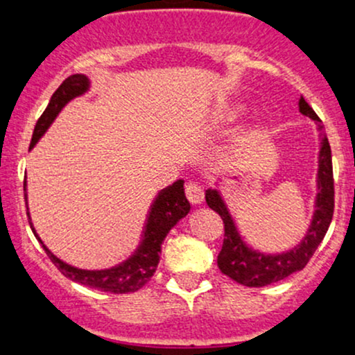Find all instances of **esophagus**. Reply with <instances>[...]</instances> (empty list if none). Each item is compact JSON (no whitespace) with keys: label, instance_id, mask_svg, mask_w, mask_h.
<instances>
[{"label":"esophagus","instance_id":"1","mask_svg":"<svg viewBox=\"0 0 355 355\" xmlns=\"http://www.w3.org/2000/svg\"><path fill=\"white\" fill-rule=\"evenodd\" d=\"M185 196H187V198H189L190 204L198 205V204H202V200H204V190H202V187L196 184V182H187Z\"/></svg>","mask_w":355,"mask_h":355}]
</instances>
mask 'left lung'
<instances>
[{
    "label": "left lung",
    "instance_id": "obj_1",
    "mask_svg": "<svg viewBox=\"0 0 355 355\" xmlns=\"http://www.w3.org/2000/svg\"><path fill=\"white\" fill-rule=\"evenodd\" d=\"M300 112L317 121L318 130L322 131L323 124L315 111L309 106L305 99H300ZM322 148L318 155V175H317V200H315V212L311 217L310 227L305 237L298 246L282 254H264L258 249L249 248L241 239L237 227L229 214L224 198L220 197L219 190L209 189L205 192V202L212 210H216L224 222V243L217 256V266L234 279L239 285L249 288H261L271 285V283L285 279L286 276L293 275L306 266L315 249L325 237L329 225L334 216V170H332V151H330L329 139L322 135Z\"/></svg>",
    "mask_w": 355,
    "mask_h": 355
}]
</instances>
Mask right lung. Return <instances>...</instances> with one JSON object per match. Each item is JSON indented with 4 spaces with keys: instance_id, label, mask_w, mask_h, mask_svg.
<instances>
[{
    "instance_id": "1",
    "label": "right lung",
    "mask_w": 355,
    "mask_h": 355,
    "mask_svg": "<svg viewBox=\"0 0 355 355\" xmlns=\"http://www.w3.org/2000/svg\"><path fill=\"white\" fill-rule=\"evenodd\" d=\"M89 79L84 73H73V76L67 77L64 83L60 84V87L53 92L52 99H50L49 106L44 111V114L40 116V119L37 121L32 136V143H30V150L37 145L38 139L44 136V133L49 130L50 124L53 123V119L57 118L58 112L62 111V107L72 101L73 97L83 96L89 89ZM23 190L26 192V182H23ZM26 200V193H25ZM28 204V202H26ZM28 209V207H26ZM190 210V204L187 200L185 192H184V180L173 182V185L166 187L162 192L158 193L155 202L151 204L150 214H148V219L143 229V237L141 243L133 254L130 256L126 261L118 264V266H112L109 270H79V268H73L70 264L64 263L62 259H58L49 248L42 243V239L35 232V227L30 219V227H32L35 237L40 241V244L44 246L46 256L52 259V263L58 268V271L64 276H67L72 282L80 283V285L96 288L101 291H109V293H133L138 291L139 288H143L150 282V278L153 276V272L157 271V266L159 263V252H162V243L165 239L166 234L170 232V229L177 224L182 217H185ZM26 216L30 217V212H26Z\"/></svg>"
}]
</instances>
